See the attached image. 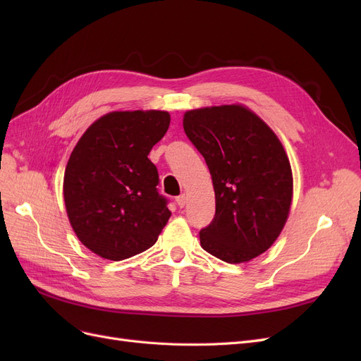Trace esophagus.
I'll use <instances>...</instances> for the list:
<instances>
[{
  "label": "esophagus",
  "instance_id": "34e87169",
  "mask_svg": "<svg viewBox=\"0 0 361 361\" xmlns=\"http://www.w3.org/2000/svg\"><path fill=\"white\" fill-rule=\"evenodd\" d=\"M176 203H178V206L183 207L185 204H187V195H185V194L178 195V197H176Z\"/></svg>",
  "mask_w": 361,
  "mask_h": 361
}]
</instances>
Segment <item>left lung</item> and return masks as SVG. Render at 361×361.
I'll use <instances>...</instances> for the list:
<instances>
[{"label":"left lung","instance_id":"1","mask_svg":"<svg viewBox=\"0 0 361 361\" xmlns=\"http://www.w3.org/2000/svg\"><path fill=\"white\" fill-rule=\"evenodd\" d=\"M183 130L203 155L215 191V216L200 245L227 264L267 251L288 220L292 170L272 129L243 105L187 111Z\"/></svg>","mask_w":361,"mask_h":361}]
</instances>
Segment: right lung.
Here are the masks:
<instances>
[{
	"mask_svg": "<svg viewBox=\"0 0 361 361\" xmlns=\"http://www.w3.org/2000/svg\"><path fill=\"white\" fill-rule=\"evenodd\" d=\"M170 126L167 111H113L76 143L64 171V203L80 241L123 260L157 243L171 212L147 155Z\"/></svg>",
	"mask_w": 361,
	"mask_h": 361,
	"instance_id": "add662e5",
	"label": "right lung"
}]
</instances>
